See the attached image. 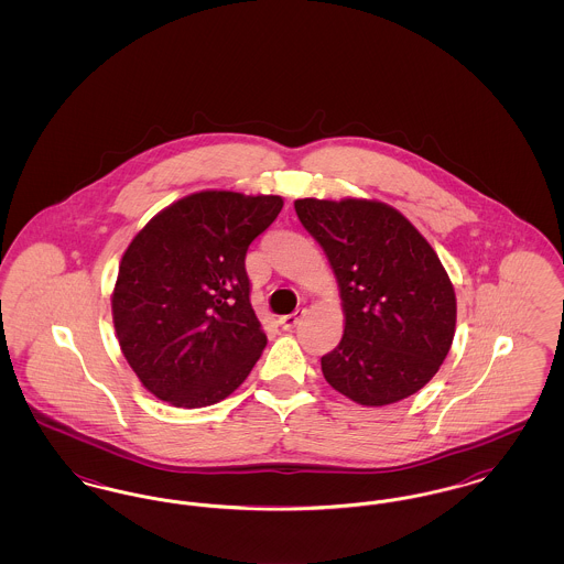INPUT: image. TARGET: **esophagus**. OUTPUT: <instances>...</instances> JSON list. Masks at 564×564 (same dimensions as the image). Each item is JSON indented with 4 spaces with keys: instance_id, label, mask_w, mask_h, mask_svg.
I'll return each mask as SVG.
<instances>
[{
    "instance_id": "1",
    "label": "esophagus",
    "mask_w": 564,
    "mask_h": 564,
    "mask_svg": "<svg viewBox=\"0 0 564 564\" xmlns=\"http://www.w3.org/2000/svg\"><path fill=\"white\" fill-rule=\"evenodd\" d=\"M304 313H306L304 308H297V311H294L292 315H283V317H279V323H281V327H283V329H294L295 325L302 322Z\"/></svg>"
}]
</instances>
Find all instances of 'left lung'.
<instances>
[{
  "mask_svg": "<svg viewBox=\"0 0 564 564\" xmlns=\"http://www.w3.org/2000/svg\"><path fill=\"white\" fill-rule=\"evenodd\" d=\"M336 274L345 334L323 355L325 380L361 405L400 402L446 359L455 288L437 253L398 209L366 198L294 203Z\"/></svg>",
  "mask_w": 564,
  "mask_h": 564,
  "instance_id": "left-lung-1",
  "label": "left lung"
}]
</instances>
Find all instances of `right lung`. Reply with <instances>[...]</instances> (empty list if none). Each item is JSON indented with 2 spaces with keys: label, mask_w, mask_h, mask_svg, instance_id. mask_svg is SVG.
Listing matches in <instances>:
<instances>
[{
  "label": "right lung",
  "mask_w": 564,
  "mask_h": 564,
  "mask_svg": "<svg viewBox=\"0 0 564 564\" xmlns=\"http://www.w3.org/2000/svg\"><path fill=\"white\" fill-rule=\"evenodd\" d=\"M281 196L203 189L154 215L127 247L111 294L122 355L162 402L228 398L267 347L245 256Z\"/></svg>",
  "instance_id": "1"
}]
</instances>
